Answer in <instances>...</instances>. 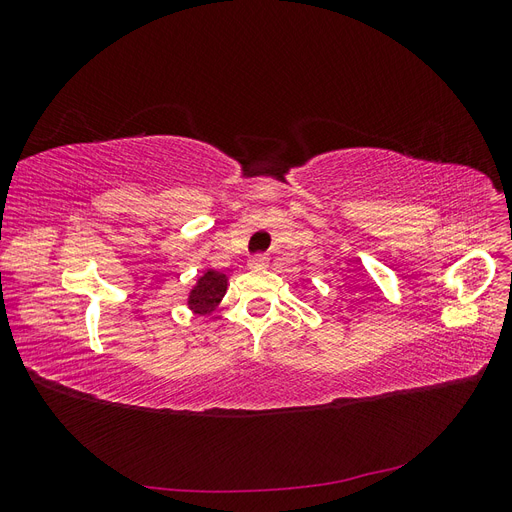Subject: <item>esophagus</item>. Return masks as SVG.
I'll list each match as a JSON object with an SVG mask.
<instances>
[{"label":"esophagus","instance_id":"34e87169","mask_svg":"<svg viewBox=\"0 0 512 512\" xmlns=\"http://www.w3.org/2000/svg\"><path fill=\"white\" fill-rule=\"evenodd\" d=\"M267 260H269L267 254H256V256L250 258V262H247V265H250L252 269H258V267H265Z\"/></svg>","mask_w":512,"mask_h":512}]
</instances>
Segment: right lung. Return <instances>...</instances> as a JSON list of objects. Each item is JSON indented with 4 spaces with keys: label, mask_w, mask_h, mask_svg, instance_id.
<instances>
[{
    "label": "right lung",
    "mask_w": 512,
    "mask_h": 512,
    "mask_svg": "<svg viewBox=\"0 0 512 512\" xmlns=\"http://www.w3.org/2000/svg\"><path fill=\"white\" fill-rule=\"evenodd\" d=\"M226 286H228V277L224 273L207 269L198 277L196 286L190 290L188 305L192 312L198 316H209L226 294Z\"/></svg>",
    "instance_id": "obj_1"
}]
</instances>
